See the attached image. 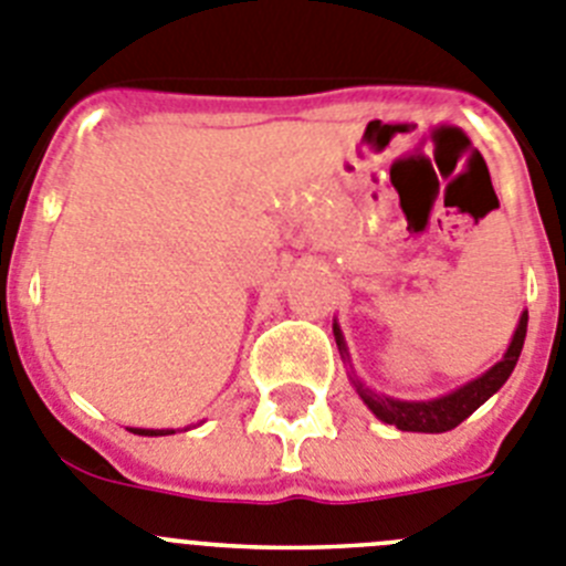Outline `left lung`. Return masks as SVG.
<instances>
[{"label": "left lung", "mask_w": 566, "mask_h": 566, "mask_svg": "<svg viewBox=\"0 0 566 566\" xmlns=\"http://www.w3.org/2000/svg\"><path fill=\"white\" fill-rule=\"evenodd\" d=\"M333 333H335V344H338L340 349V358L349 364V380H353L355 391H358V397L364 400L366 409H369L371 415L378 417L380 422H389V426H395V429L400 431L442 434V431L457 429L462 420H468L473 411L485 403L488 397L496 395V391L505 386V380L511 378V371L516 369L518 355H522L524 335H527V310L518 315L516 333H513L502 360H496L491 369L482 371L480 378L468 380V384H462L460 389L448 391V395H440V397H431V400H400V397H389L369 389V386L355 375L353 360H349V353H346V340L338 327V321L333 324Z\"/></svg>", "instance_id": "obj_1"}]
</instances>
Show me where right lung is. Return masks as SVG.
<instances>
[{
  "label": "right lung",
  "instance_id": "right-lung-1",
  "mask_svg": "<svg viewBox=\"0 0 566 566\" xmlns=\"http://www.w3.org/2000/svg\"><path fill=\"white\" fill-rule=\"evenodd\" d=\"M132 434H140V437H166V434H175V429H129Z\"/></svg>",
  "mask_w": 566,
  "mask_h": 566
}]
</instances>
